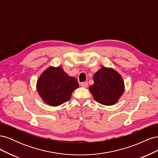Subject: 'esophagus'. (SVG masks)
Wrapping results in <instances>:
<instances>
[{
    "instance_id": "34e87169",
    "label": "esophagus",
    "mask_w": 158,
    "mask_h": 158,
    "mask_svg": "<svg viewBox=\"0 0 158 158\" xmlns=\"http://www.w3.org/2000/svg\"><path fill=\"white\" fill-rule=\"evenodd\" d=\"M88 82H81L80 83V85L82 87H84V88H87L88 87Z\"/></svg>"
}]
</instances>
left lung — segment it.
<instances>
[{
  "label": "left lung",
  "instance_id": "obj_1",
  "mask_svg": "<svg viewBox=\"0 0 158 158\" xmlns=\"http://www.w3.org/2000/svg\"><path fill=\"white\" fill-rule=\"evenodd\" d=\"M94 84L89 91L97 102L111 106L115 103L124 92V82L118 73L112 69L102 67L93 77Z\"/></svg>",
  "mask_w": 158,
  "mask_h": 158
}]
</instances>
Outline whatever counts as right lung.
Masks as SVG:
<instances>
[{
  "mask_svg": "<svg viewBox=\"0 0 158 158\" xmlns=\"http://www.w3.org/2000/svg\"><path fill=\"white\" fill-rule=\"evenodd\" d=\"M79 86L75 78L70 77L61 67H49L42 73L37 83L40 96L47 104L58 106L70 99Z\"/></svg>",
  "mask_w": 158,
  "mask_h": 158,
  "instance_id": "1",
  "label": "right lung"
}]
</instances>
